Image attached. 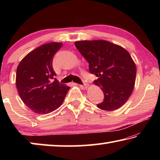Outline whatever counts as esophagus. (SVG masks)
<instances>
[{
    "instance_id": "1",
    "label": "esophagus",
    "mask_w": 160,
    "mask_h": 160,
    "mask_svg": "<svg viewBox=\"0 0 160 160\" xmlns=\"http://www.w3.org/2000/svg\"><path fill=\"white\" fill-rule=\"evenodd\" d=\"M88 86L89 85H88V84H84V85H80V87L82 89V90H86V89L88 88Z\"/></svg>"
}]
</instances>
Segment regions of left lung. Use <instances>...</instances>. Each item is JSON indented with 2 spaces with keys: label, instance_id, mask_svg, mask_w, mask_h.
Listing matches in <instances>:
<instances>
[{
  "label": "left lung",
  "instance_id": "left-lung-1",
  "mask_svg": "<svg viewBox=\"0 0 160 160\" xmlns=\"http://www.w3.org/2000/svg\"><path fill=\"white\" fill-rule=\"evenodd\" d=\"M75 45L89 63V70L98 79L104 99L97 107L114 111L122 107L134 89L136 66L130 53L121 46L105 40L78 41Z\"/></svg>",
  "mask_w": 160,
  "mask_h": 160
}]
</instances>
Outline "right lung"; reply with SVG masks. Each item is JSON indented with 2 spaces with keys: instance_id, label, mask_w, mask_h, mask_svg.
Masks as SVG:
<instances>
[{
  "instance_id": "add662e5",
  "label": "right lung",
  "mask_w": 160,
  "mask_h": 160,
  "mask_svg": "<svg viewBox=\"0 0 160 160\" xmlns=\"http://www.w3.org/2000/svg\"><path fill=\"white\" fill-rule=\"evenodd\" d=\"M61 42H51L35 48L17 68L16 88L22 102L38 114H47L63 103L70 87L55 78L52 62Z\"/></svg>"
}]
</instances>
